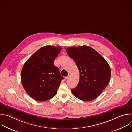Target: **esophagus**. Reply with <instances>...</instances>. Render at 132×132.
Here are the masks:
<instances>
[{"mask_svg": "<svg viewBox=\"0 0 132 132\" xmlns=\"http://www.w3.org/2000/svg\"><path fill=\"white\" fill-rule=\"evenodd\" d=\"M69 76H70V75H68L67 76H66V77H65V79H67L69 77Z\"/></svg>", "mask_w": 132, "mask_h": 132, "instance_id": "1", "label": "esophagus"}]
</instances>
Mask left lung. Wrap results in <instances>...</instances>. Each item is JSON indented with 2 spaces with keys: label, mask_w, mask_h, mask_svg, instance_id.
I'll use <instances>...</instances> for the list:
<instances>
[{
  "label": "left lung",
  "mask_w": 132,
  "mask_h": 132,
  "mask_svg": "<svg viewBox=\"0 0 132 132\" xmlns=\"http://www.w3.org/2000/svg\"><path fill=\"white\" fill-rule=\"evenodd\" d=\"M66 50L80 72L78 84L71 89L73 95L85 101L95 99L109 84L111 73L109 65L99 53L88 46L67 47Z\"/></svg>",
  "instance_id": "8db88e82"
}]
</instances>
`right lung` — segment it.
Listing matches in <instances>:
<instances>
[{
	"label": "right lung",
	"instance_id": "add662e5",
	"mask_svg": "<svg viewBox=\"0 0 132 132\" xmlns=\"http://www.w3.org/2000/svg\"><path fill=\"white\" fill-rule=\"evenodd\" d=\"M60 46H45L34 53L22 69L21 79L28 95L38 101L53 98L63 77L54 61L60 53Z\"/></svg>",
	"mask_w": 132,
	"mask_h": 132
}]
</instances>
